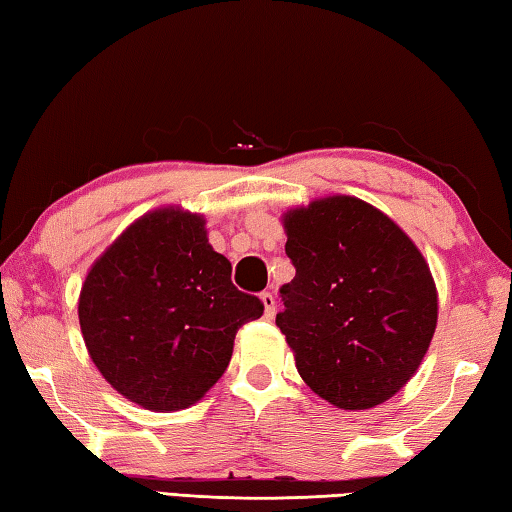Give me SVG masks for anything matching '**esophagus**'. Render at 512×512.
<instances>
[{
    "label": "esophagus",
    "instance_id": "esophagus-1",
    "mask_svg": "<svg viewBox=\"0 0 512 512\" xmlns=\"http://www.w3.org/2000/svg\"><path fill=\"white\" fill-rule=\"evenodd\" d=\"M262 302H264V316L271 320L275 316V307H277L273 293H262Z\"/></svg>",
    "mask_w": 512,
    "mask_h": 512
}]
</instances>
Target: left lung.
Segmentation results:
<instances>
[{
  "label": "left lung",
  "mask_w": 512,
  "mask_h": 512,
  "mask_svg": "<svg viewBox=\"0 0 512 512\" xmlns=\"http://www.w3.org/2000/svg\"><path fill=\"white\" fill-rule=\"evenodd\" d=\"M296 277L275 325L305 384L336 409L384 404L420 368L438 291L413 239L375 205L334 194L282 216Z\"/></svg>",
  "instance_id": "left-lung-1"
}]
</instances>
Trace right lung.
Returning a JSON list of instances; mask_svg holds the SVG:
<instances>
[{"mask_svg": "<svg viewBox=\"0 0 512 512\" xmlns=\"http://www.w3.org/2000/svg\"><path fill=\"white\" fill-rule=\"evenodd\" d=\"M230 275L203 214L167 205L128 225L79 296L85 348L103 379L155 413L194 406L228 368L237 329L264 314Z\"/></svg>", "mask_w": 512, "mask_h": 512, "instance_id": "right-lung-1", "label": "right lung"}]
</instances>
